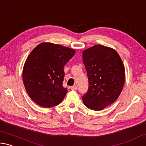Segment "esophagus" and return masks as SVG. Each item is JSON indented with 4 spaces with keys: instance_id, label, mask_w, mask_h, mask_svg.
<instances>
[{
    "instance_id": "1",
    "label": "esophagus",
    "mask_w": 146,
    "mask_h": 146,
    "mask_svg": "<svg viewBox=\"0 0 146 146\" xmlns=\"http://www.w3.org/2000/svg\"><path fill=\"white\" fill-rule=\"evenodd\" d=\"M70 89L72 90H77V86L74 85V86H70Z\"/></svg>"
}]
</instances>
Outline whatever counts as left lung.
Here are the masks:
<instances>
[{"label":"left lung","mask_w":146,"mask_h":146,"mask_svg":"<svg viewBox=\"0 0 146 146\" xmlns=\"http://www.w3.org/2000/svg\"><path fill=\"white\" fill-rule=\"evenodd\" d=\"M88 78L87 92L82 97L89 109L102 110L113 103L121 94L125 81V68L113 48L96 45L83 52Z\"/></svg>","instance_id":"1"}]
</instances>
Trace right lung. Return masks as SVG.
<instances>
[{"label": "right lung", "instance_id": "1", "mask_svg": "<svg viewBox=\"0 0 146 146\" xmlns=\"http://www.w3.org/2000/svg\"><path fill=\"white\" fill-rule=\"evenodd\" d=\"M76 50L52 43L38 45L28 56L22 72L28 95L38 105L50 108L61 103L67 90L63 86L64 66Z\"/></svg>", "mask_w": 146, "mask_h": 146}]
</instances>
